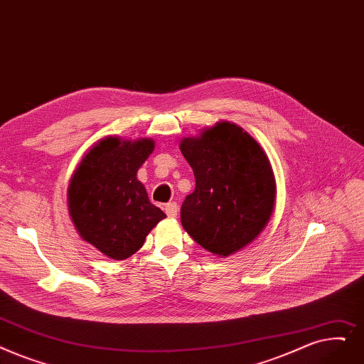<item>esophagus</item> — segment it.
<instances>
[{"instance_id": "obj_1", "label": "esophagus", "mask_w": 364, "mask_h": 364, "mask_svg": "<svg viewBox=\"0 0 364 364\" xmlns=\"http://www.w3.org/2000/svg\"><path fill=\"white\" fill-rule=\"evenodd\" d=\"M165 213H166V215L171 217V218L177 217V214H178V205H177V202H169V203H166V205H165Z\"/></svg>"}]
</instances>
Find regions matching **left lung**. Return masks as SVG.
<instances>
[{"mask_svg":"<svg viewBox=\"0 0 364 364\" xmlns=\"http://www.w3.org/2000/svg\"><path fill=\"white\" fill-rule=\"evenodd\" d=\"M180 150L196 187L181 205L184 230L205 250L230 256L255 241L269 221L277 184L269 159L238 124L218 122Z\"/></svg>","mask_w":364,"mask_h":364,"instance_id":"8db88e82","label":"left lung"}]
</instances>
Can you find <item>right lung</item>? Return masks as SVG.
<instances>
[{
  "label": "right lung",
  "instance_id": "obj_1",
  "mask_svg": "<svg viewBox=\"0 0 364 364\" xmlns=\"http://www.w3.org/2000/svg\"><path fill=\"white\" fill-rule=\"evenodd\" d=\"M153 150L150 138L105 136L89 149L70 180L68 211L78 235L109 259L135 255L166 217L136 178Z\"/></svg>",
  "mask_w": 364,
  "mask_h": 364
}]
</instances>
